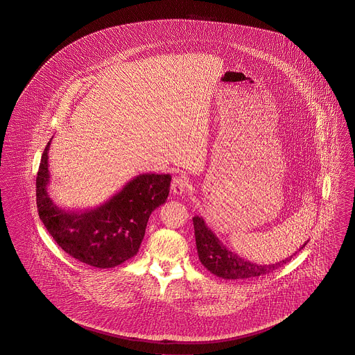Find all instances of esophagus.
Listing matches in <instances>:
<instances>
[{"instance_id":"esophagus-1","label":"esophagus","mask_w":355,"mask_h":355,"mask_svg":"<svg viewBox=\"0 0 355 355\" xmlns=\"http://www.w3.org/2000/svg\"><path fill=\"white\" fill-rule=\"evenodd\" d=\"M187 186H189V181H187L186 175L180 174V175H175L173 178L172 191L174 195H182V193H186Z\"/></svg>"}]
</instances>
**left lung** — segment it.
<instances>
[{
	"instance_id": "left-lung-1",
	"label": "left lung",
	"mask_w": 355,
	"mask_h": 355,
	"mask_svg": "<svg viewBox=\"0 0 355 355\" xmlns=\"http://www.w3.org/2000/svg\"><path fill=\"white\" fill-rule=\"evenodd\" d=\"M193 230H195V241L196 250L200 263L208 269L211 273L225 279H248L259 277L263 275H268L275 269L291 261L294 252L289 258L279 260L273 264H257L250 260L241 258L234 252H232L225 245L218 239V236L211 230V227L205 224L202 216H193ZM307 245V242L300 248L298 251Z\"/></svg>"
}]
</instances>
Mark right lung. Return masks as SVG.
I'll return each mask as SVG.
<instances>
[{
  "label": "right lung",
  "instance_id": "right-lung-1",
  "mask_svg": "<svg viewBox=\"0 0 355 355\" xmlns=\"http://www.w3.org/2000/svg\"><path fill=\"white\" fill-rule=\"evenodd\" d=\"M51 141L36 177V203L40 220L57 245L70 257L96 268H113L135 257L150 214L166 202L172 175L139 174L94 209L64 211L48 193Z\"/></svg>",
  "mask_w": 355,
  "mask_h": 355
}]
</instances>
